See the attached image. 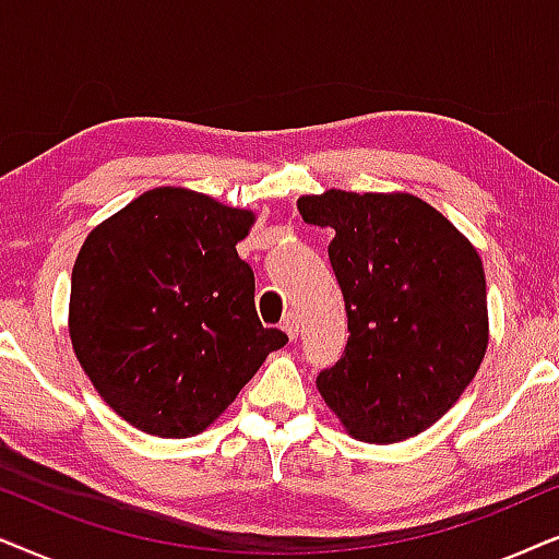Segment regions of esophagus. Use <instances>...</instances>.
<instances>
[{
    "label": "esophagus",
    "instance_id": "esophagus-1",
    "mask_svg": "<svg viewBox=\"0 0 559 559\" xmlns=\"http://www.w3.org/2000/svg\"><path fill=\"white\" fill-rule=\"evenodd\" d=\"M281 324H284V332L288 334V337H292V340L299 337V317H296L294 311H288V314L284 317V322H281Z\"/></svg>",
    "mask_w": 559,
    "mask_h": 559
}]
</instances>
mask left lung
Masks as SVG:
<instances>
[{
	"instance_id": "8db88e82",
	"label": "left lung",
	"mask_w": 559,
	"mask_h": 559,
	"mask_svg": "<svg viewBox=\"0 0 559 559\" xmlns=\"http://www.w3.org/2000/svg\"><path fill=\"white\" fill-rule=\"evenodd\" d=\"M304 222L330 227L347 347L317 389L349 437L404 442L452 408L488 347L483 260L414 193L330 189L301 197Z\"/></svg>"
}]
</instances>
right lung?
I'll return each mask as SVG.
<instances>
[{
	"mask_svg": "<svg viewBox=\"0 0 559 559\" xmlns=\"http://www.w3.org/2000/svg\"><path fill=\"white\" fill-rule=\"evenodd\" d=\"M255 214L158 186L96 225L71 273L69 334L94 389L132 427L204 431L288 337L263 326L235 245Z\"/></svg>",
	"mask_w": 559,
	"mask_h": 559,
	"instance_id": "right-lung-1",
	"label": "right lung"
}]
</instances>
